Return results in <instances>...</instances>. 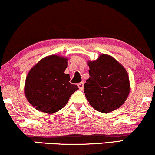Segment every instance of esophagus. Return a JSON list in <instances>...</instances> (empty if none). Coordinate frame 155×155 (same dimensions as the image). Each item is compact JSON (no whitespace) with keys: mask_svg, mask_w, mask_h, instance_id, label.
Returning a JSON list of instances; mask_svg holds the SVG:
<instances>
[{"mask_svg":"<svg viewBox=\"0 0 155 155\" xmlns=\"http://www.w3.org/2000/svg\"><path fill=\"white\" fill-rule=\"evenodd\" d=\"M78 87H79V89L82 90V89H84V82H80L78 84Z\"/></svg>","mask_w":155,"mask_h":155,"instance_id":"34e87169","label":"esophagus"}]
</instances>
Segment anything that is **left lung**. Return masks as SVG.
Returning a JSON list of instances; mask_svg holds the SVG:
<instances>
[{"label":"left lung","mask_w":155,"mask_h":155,"mask_svg":"<svg viewBox=\"0 0 155 155\" xmlns=\"http://www.w3.org/2000/svg\"><path fill=\"white\" fill-rule=\"evenodd\" d=\"M88 66L89 78L84 87L89 104L104 113L120 107L130 92L129 78L124 67L105 54L96 61H89Z\"/></svg>","instance_id":"1"}]
</instances>
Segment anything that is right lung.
<instances>
[{
  "mask_svg": "<svg viewBox=\"0 0 155 155\" xmlns=\"http://www.w3.org/2000/svg\"><path fill=\"white\" fill-rule=\"evenodd\" d=\"M68 59L51 55L42 58L31 68L26 78L24 93L37 110L54 113L64 107L70 97L79 89L69 82L65 70Z\"/></svg>",
  "mask_w": 155,
  "mask_h": 155,
  "instance_id": "1",
  "label": "right lung"
}]
</instances>
